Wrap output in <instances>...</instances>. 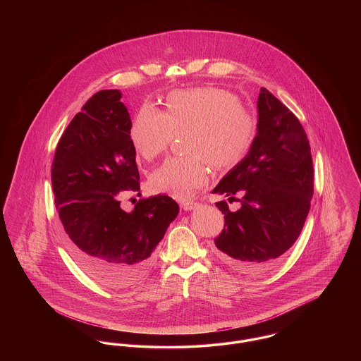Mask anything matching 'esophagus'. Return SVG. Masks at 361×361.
<instances>
[{"mask_svg": "<svg viewBox=\"0 0 361 361\" xmlns=\"http://www.w3.org/2000/svg\"><path fill=\"white\" fill-rule=\"evenodd\" d=\"M196 207H197V203H195V202H183V203H181V208L185 209V211L195 209Z\"/></svg>", "mask_w": 361, "mask_h": 361, "instance_id": "1", "label": "esophagus"}]
</instances>
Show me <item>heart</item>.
<instances>
[{
	"mask_svg": "<svg viewBox=\"0 0 361 361\" xmlns=\"http://www.w3.org/2000/svg\"><path fill=\"white\" fill-rule=\"evenodd\" d=\"M165 105V112L143 105L130 137L137 153L150 161L168 150L174 135L189 133L185 153L192 157L168 159L150 177L154 192L188 200L206 187L207 161L216 169H228L246 157L257 135V119L235 94L219 87L174 90Z\"/></svg>",
	"mask_w": 361,
	"mask_h": 361,
	"instance_id": "1",
	"label": "heart"
}]
</instances>
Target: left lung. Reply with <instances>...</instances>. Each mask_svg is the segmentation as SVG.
Masks as SVG:
<instances>
[{
  "label": "left lung",
  "mask_w": 361,
  "mask_h": 361,
  "mask_svg": "<svg viewBox=\"0 0 361 361\" xmlns=\"http://www.w3.org/2000/svg\"><path fill=\"white\" fill-rule=\"evenodd\" d=\"M257 135L246 157L212 193L242 195L231 212L226 202L224 228L215 238L216 256L243 274L274 268L298 240L310 211L314 168L307 135L291 111L265 87L257 102Z\"/></svg>",
  "instance_id": "8db88e82"
}]
</instances>
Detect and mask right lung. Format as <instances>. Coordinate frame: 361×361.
<instances>
[{
  "instance_id": "obj_1",
  "label": "right lung",
  "mask_w": 361,
  "mask_h": 361,
  "mask_svg": "<svg viewBox=\"0 0 361 361\" xmlns=\"http://www.w3.org/2000/svg\"><path fill=\"white\" fill-rule=\"evenodd\" d=\"M121 90L94 93L62 134L51 183L71 257L112 290L134 286L147 274L155 246L178 214L166 195L139 200L131 212L121 197L137 192L131 119Z\"/></svg>"
}]
</instances>
